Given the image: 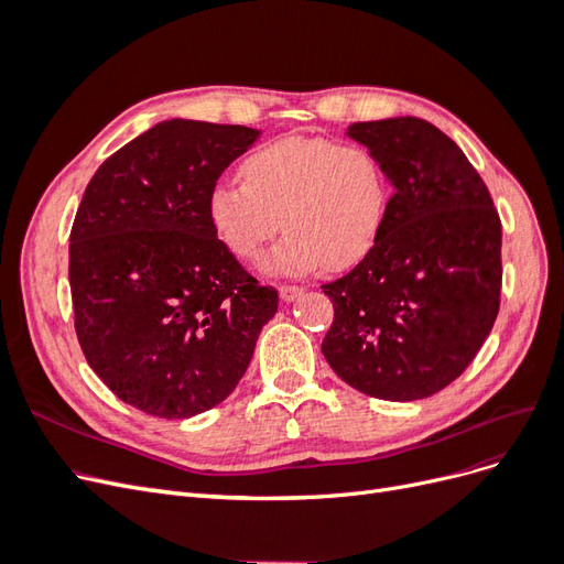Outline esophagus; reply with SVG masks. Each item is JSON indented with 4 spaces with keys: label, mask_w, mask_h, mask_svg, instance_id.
<instances>
[{
    "label": "esophagus",
    "mask_w": 564,
    "mask_h": 564,
    "mask_svg": "<svg viewBox=\"0 0 564 564\" xmlns=\"http://www.w3.org/2000/svg\"><path fill=\"white\" fill-rule=\"evenodd\" d=\"M301 294H303V286H299V284H282L280 286V299L286 303L296 301Z\"/></svg>",
    "instance_id": "esophagus-1"
}]
</instances>
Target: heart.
I'll list each match as a JSON object with an SVG mask.
<instances>
[{
    "mask_svg": "<svg viewBox=\"0 0 564 564\" xmlns=\"http://www.w3.org/2000/svg\"><path fill=\"white\" fill-rule=\"evenodd\" d=\"M240 181H218L209 220L218 240L245 263L286 230L265 270L303 275L327 263L355 265L379 242L390 209L383 160L362 143L324 135H284L256 148Z\"/></svg>",
    "mask_w": 564,
    "mask_h": 564,
    "instance_id": "1",
    "label": "heart"
}]
</instances>
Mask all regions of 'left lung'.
<instances>
[{"label": "left lung", "instance_id": "1", "mask_svg": "<svg viewBox=\"0 0 564 564\" xmlns=\"http://www.w3.org/2000/svg\"><path fill=\"white\" fill-rule=\"evenodd\" d=\"M383 160L392 195L379 242L322 284L329 367L365 395L431 398L466 371L501 303V218L475 166L437 127L390 117L348 127Z\"/></svg>", "mask_w": 564, "mask_h": 564}]
</instances>
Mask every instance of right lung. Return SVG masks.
I'll return each mask as SVG.
<instances>
[{
  "instance_id": "right-lung-1",
  "label": "right lung",
  "mask_w": 564,
  "mask_h": 564,
  "mask_svg": "<svg viewBox=\"0 0 564 564\" xmlns=\"http://www.w3.org/2000/svg\"><path fill=\"white\" fill-rule=\"evenodd\" d=\"M259 133L166 119L84 191L67 268L75 332L98 379L150 416L224 402L278 313V289L251 278L209 220L212 187Z\"/></svg>"
}]
</instances>
